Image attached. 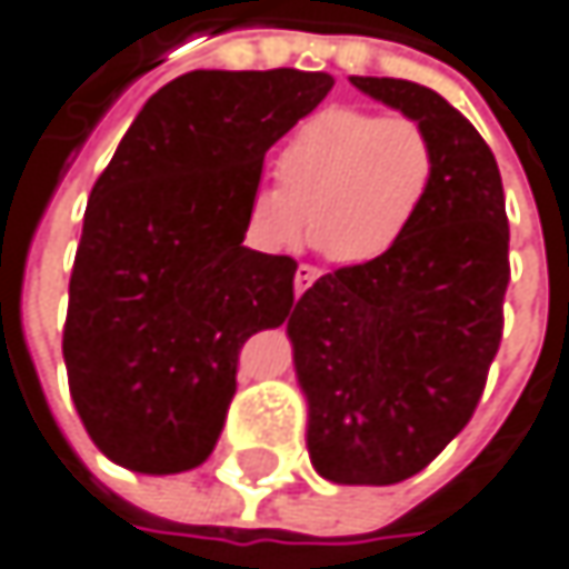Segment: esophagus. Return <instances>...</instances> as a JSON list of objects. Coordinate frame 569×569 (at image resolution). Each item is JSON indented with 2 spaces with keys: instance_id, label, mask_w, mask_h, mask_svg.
Returning <instances> with one entry per match:
<instances>
[{
  "instance_id": "esophagus-1",
  "label": "esophagus",
  "mask_w": 569,
  "mask_h": 569,
  "mask_svg": "<svg viewBox=\"0 0 569 569\" xmlns=\"http://www.w3.org/2000/svg\"><path fill=\"white\" fill-rule=\"evenodd\" d=\"M319 280V270L316 267H309V263H302L299 270H296V296H302L309 286Z\"/></svg>"
}]
</instances>
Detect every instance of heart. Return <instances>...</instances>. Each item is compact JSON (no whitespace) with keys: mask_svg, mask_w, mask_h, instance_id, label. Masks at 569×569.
<instances>
[{"mask_svg":"<svg viewBox=\"0 0 569 569\" xmlns=\"http://www.w3.org/2000/svg\"><path fill=\"white\" fill-rule=\"evenodd\" d=\"M438 173L441 151L421 121L326 108L289 134L277 158L280 183L250 190L247 223L263 247L283 250L302 237L309 213L326 260L369 267L415 227Z\"/></svg>","mask_w":569,"mask_h":569,"instance_id":"obj_1","label":"heart"}]
</instances>
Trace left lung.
<instances>
[{
    "label": "left lung",
    "instance_id": "1",
    "mask_svg": "<svg viewBox=\"0 0 569 569\" xmlns=\"http://www.w3.org/2000/svg\"><path fill=\"white\" fill-rule=\"evenodd\" d=\"M349 81L421 121L441 173L396 250L319 277L286 336L309 401L312 468L332 485H398L428 468L481 401L505 329L511 230L498 161L458 108L405 78Z\"/></svg>",
    "mask_w": 569,
    "mask_h": 569
}]
</instances>
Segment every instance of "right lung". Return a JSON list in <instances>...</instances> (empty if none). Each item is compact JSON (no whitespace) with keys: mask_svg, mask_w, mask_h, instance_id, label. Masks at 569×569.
Wrapping results in <instances>:
<instances>
[{"mask_svg":"<svg viewBox=\"0 0 569 569\" xmlns=\"http://www.w3.org/2000/svg\"><path fill=\"white\" fill-rule=\"evenodd\" d=\"M332 74L187 71L138 111L94 180L61 352L104 458L138 475L203 465L237 392V356L292 309V257L243 247L267 151Z\"/></svg>","mask_w":569,"mask_h":569,"instance_id":"add662e5","label":"right lung"}]
</instances>
